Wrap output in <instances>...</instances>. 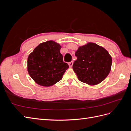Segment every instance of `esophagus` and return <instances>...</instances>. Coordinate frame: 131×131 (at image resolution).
Masks as SVG:
<instances>
[{
    "mask_svg": "<svg viewBox=\"0 0 131 131\" xmlns=\"http://www.w3.org/2000/svg\"><path fill=\"white\" fill-rule=\"evenodd\" d=\"M73 64V61L70 62L68 63V65H69V67H70V68H71V67H72Z\"/></svg>",
    "mask_w": 131,
    "mask_h": 131,
    "instance_id": "obj_1",
    "label": "esophagus"
}]
</instances>
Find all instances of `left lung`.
Returning <instances> with one entry per match:
<instances>
[{
    "instance_id": "left-lung-1",
    "label": "left lung",
    "mask_w": 131,
    "mask_h": 131,
    "mask_svg": "<svg viewBox=\"0 0 131 131\" xmlns=\"http://www.w3.org/2000/svg\"><path fill=\"white\" fill-rule=\"evenodd\" d=\"M75 55L77 59L73 69L80 81L90 86L97 85L109 75L112 58L104 47L88 42L79 46Z\"/></svg>"
}]
</instances>
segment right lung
<instances>
[{"label":"right lung","instance_id":"obj_1","mask_svg":"<svg viewBox=\"0 0 131 131\" xmlns=\"http://www.w3.org/2000/svg\"><path fill=\"white\" fill-rule=\"evenodd\" d=\"M61 46L53 40L40 43L28 56L27 70L37 84L49 87L63 78L68 64L63 61Z\"/></svg>","mask_w":131,"mask_h":131}]
</instances>
